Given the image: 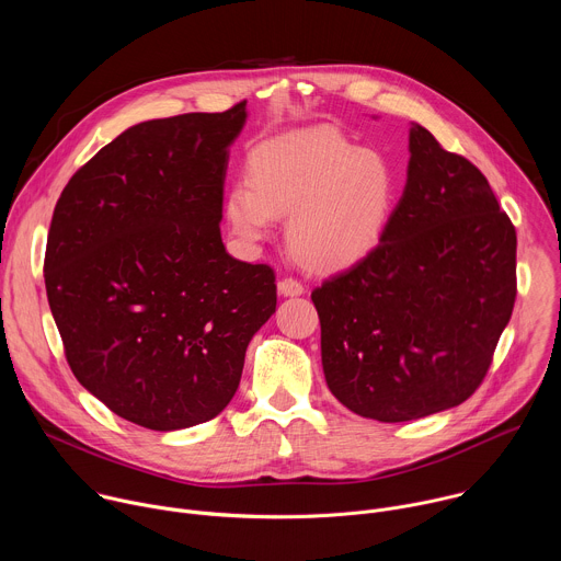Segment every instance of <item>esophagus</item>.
<instances>
[{
  "label": "esophagus",
  "instance_id": "esophagus-1",
  "mask_svg": "<svg viewBox=\"0 0 561 561\" xmlns=\"http://www.w3.org/2000/svg\"><path fill=\"white\" fill-rule=\"evenodd\" d=\"M277 290H279V295H284V297H299V295L306 293V286H304L299 279H295V277H284V279H279V284H277Z\"/></svg>",
  "mask_w": 561,
  "mask_h": 561
}]
</instances>
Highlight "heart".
Masks as SVG:
<instances>
[{
  "instance_id": "b5f03b06",
  "label": "heart",
  "mask_w": 561,
  "mask_h": 561,
  "mask_svg": "<svg viewBox=\"0 0 561 561\" xmlns=\"http://www.w3.org/2000/svg\"><path fill=\"white\" fill-rule=\"evenodd\" d=\"M249 182L227 192L233 233L257 244L275 218L288 216L290 251L310 268L339 271L377 249L397 201L390 160L321 125L260 142L249 156Z\"/></svg>"
}]
</instances>
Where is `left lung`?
<instances>
[{
  "label": "left lung",
  "mask_w": 561,
  "mask_h": 561,
  "mask_svg": "<svg viewBox=\"0 0 561 561\" xmlns=\"http://www.w3.org/2000/svg\"><path fill=\"white\" fill-rule=\"evenodd\" d=\"M515 249L484 173L414 125L408 184L381 242L310 295L339 403L381 423L465 403L513 312Z\"/></svg>",
  "instance_id": "obj_1"
}]
</instances>
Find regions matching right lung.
I'll return each instance as SVG.
<instances>
[{
    "mask_svg": "<svg viewBox=\"0 0 561 561\" xmlns=\"http://www.w3.org/2000/svg\"><path fill=\"white\" fill-rule=\"evenodd\" d=\"M244 121L247 101L138 123L57 201L44 275L68 365L134 425L173 432L218 416L275 312V271L231 257L220 236Z\"/></svg>",
    "mask_w": 561,
    "mask_h": 561,
    "instance_id": "add662e5",
    "label": "right lung"
}]
</instances>
